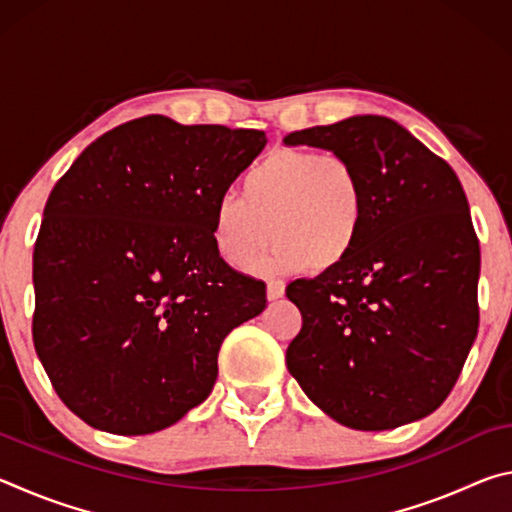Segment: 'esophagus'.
I'll return each instance as SVG.
<instances>
[{
  "mask_svg": "<svg viewBox=\"0 0 512 512\" xmlns=\"http://www.w3.org/2000/svg\"><path fill=\"white\" fill-rule=\"evenodd\" d=\"M282 296H284V282L275 280V282H268L266 284V298L268 300H277V298H282Z\"/></svg>",
  "mask_w": 512,
  "mask_h": 512,
  "instance_id": "esophagus-1",
  "label": "esophagus"
}]
</instances>
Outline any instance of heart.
I'll return each mask as SVG.
<instances>
[{
    "instance_id": "b5f03b06",
    "label": "heart",
    "mask_w": 512,
    "mask_h": 512,
    "mask_svg": "<svg viewBox=\"0 0 512 512\" xmlns=\"http://www.w3.org/2000/svg\"><path fill=\"white\" fill-rule=\"evenodd\" d=\"M368 223L361 171L339 153L275 149L210 212V239L225 264L244 268L275 237L262 266L273 273L334 271L357 250ZM272 230H267V225Z\"/></svg>"
}]
</instances>
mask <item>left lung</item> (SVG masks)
<instances>
[{
	"label": "left lung",
	"mask_w": 512,
	"mask_h": 512,
	"mask_svg": "<svg viewBox=\"0 0 512 512\" xmlns=\"http://www.w3.org/2000/svg\"><path fill=\"white\" fill-rule=\"evenodd\" d=\"M348 158L368 189L354 255L287 298L300 334L287 368L329 418L361 431L420 420L447 400L479 329L481 250L449 164L379 115L284 137Z\"/></svg>",
	"instance_id": "left-lung-1"
}]
</instances>
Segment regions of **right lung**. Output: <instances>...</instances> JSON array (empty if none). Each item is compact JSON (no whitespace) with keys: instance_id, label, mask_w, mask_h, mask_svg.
Instances as JSON below:
<instances>
[{"instance_id":"1","label":"right lung","mask_w":512,"mask_h":512,"mask_svg":"<svg viewBox=\"0 0 512 512\" xmlns=\"http://www.w3.org/2000/svg\"><path fill=\"white\" fill-rule=\"evenodd\" d=\"M266 146L264 131L126 121L92 142L45 205L33 250V345L90 427L142 436L212 393L225 336L266 307L228 266L210 212Z\"/></svg>"}]
</instances>
